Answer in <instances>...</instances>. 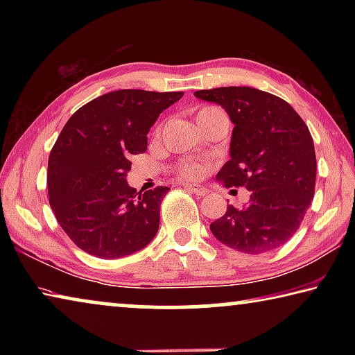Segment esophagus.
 I'll return each mask as SVG.
<instances>
[{
	"label": "esophagus",
	"instance_id": "obj_1",
	"mask_svg": "<svg viewBox=\"0 0 355 355\" xmlns=\"http://www.w3.org/2000/svg\"><path fill=\"white\" fill-rule=\"evenodd\" d=\"M183 186H184V189L194 192V194H197V196H205L207 194V188H203V186L191 184V183H184Z\"/></svg>",
	"mask_w": 355,
	"mask_h": 355
}]
</instances>
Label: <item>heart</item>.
Here are the masks:
<instances>
[{
    "label": "heart",
    "mask_w": 355,
    "mask_h": 355,
    "mask_svg": "<svg viewBox=\"0 0 355 355\" xmlns=\"http://www.w3.org/2000/svg\"><path fill=\"white\" fill-rule=\"evenodd\" d=\"M214 111H220V110H218V107H214V106H205V107H202L199 112H197V117H202V116H205V114L214 112ZM178 172H180V175H183L186 178H197L203 173V167L197 163H183L182 166H180Z\"/></svg>",
    "instance_id": "heart-1"
}]
</instances>
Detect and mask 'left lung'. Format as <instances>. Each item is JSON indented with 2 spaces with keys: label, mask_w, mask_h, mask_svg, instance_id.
<instances>
[{
  "label": "left lung",
  "mask_w": 355,
  "mask_h": 355,
  "mask_svg": "<svg viewBox=\"0 0 355 355\" xmlns=\"http://www.w3.org/2000/svg\"><path fill=\"white\" fill-rule=\"evenodd\" d=\"M194 95L224 107L235 125L230 159L216 180L250 192L244 208L228 205L209 230L219 243L244 254L280 248L296 233L315 194L316 156L307 125L285 100L254 87Z\"/></svg>",
  "instance_id": "obj_1"
}]
</instances>
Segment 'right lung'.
I'll use <instances>...</instances> for the list:
<instances>
[{"mask_svg": "<svg viewBox=\"0 0 355 355\" xmlns=\"http://www.w3.org/2000/svg\"><path fill=\"white\" fill-rule=\"evenodd\" d=\"M182 97L122 89L89 101L64 125L48 158V197L59 225L89 255L122 258L155 238L171 188H131L128 158L146 152L156 119Z\"/></svg>", "mask_w": 355, "mask_h": 355, "instance_id": "obj_1", "label": "right lung"}]
</instances>
